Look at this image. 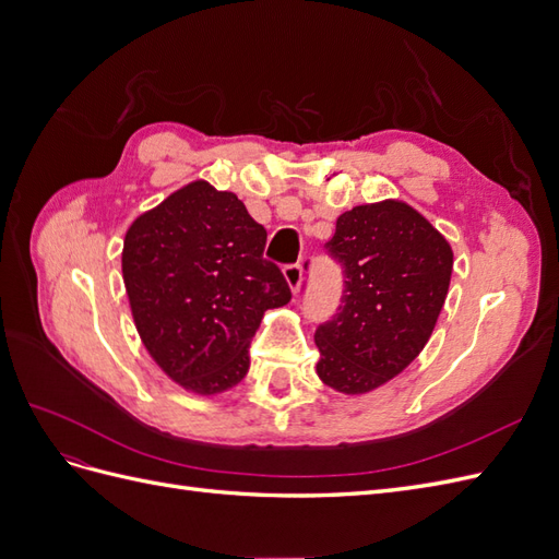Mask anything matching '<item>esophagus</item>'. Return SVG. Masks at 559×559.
I'll list each match as a JSON object with an SVG mask.
<instances>
[{
    "label": "esophagus",
    "instance_id": "esophagus-1",
    "mask_svg": "<svg viewBox=\"0 0 559 559\" xmlns=\"http://www.w3.org/2000/svg\"><path fill=\"white\" fill-rule=\"evenodd\" d=\"M284 280H286V284H289V289H292L294 294H298L300 284H302V267H300V263L286 265V267H284Z\"/></svg>",
    "mask_w": 559,
    "mask_h": 559
}]
</instances>
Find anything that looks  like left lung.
Masks as SVG:
<instances>
[{"label":"left lung","instance_id":"8db88e82","mask_svg":"<svg viewBox=\"0 0 559 559\" xmlns=\"http://www.w3.org/2000/svg\"><path fill=\"white\" fill-rule=\"evenodd\" d=\"M343 265V306L314 333L317 376L368 394L425 349L443 310L452 247L408 202L382 200L337 216L326 242Z\"/></svg>","mask_w":559,"mask_h":559}]
</instances>
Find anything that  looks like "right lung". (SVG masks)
<instances>
[{
    "label": "right lung",
    "mask_w": 559,
    "mask_h": 559,
    "mask_svg": "<svg viewBox=\"0 0 559 559\" xmlns=\"http://www.w3.org/2000/svg\"><path fill=\"white\" fill-rule=\"evenodd\" d=\"M265 238L238 195L202 179L126 233L121 263L134 326L163 373L193 394L238 384L265 310L292 300L282 270L263 259Z\"/></svg>",
    "instance_id": "1"
}]
</instances>
